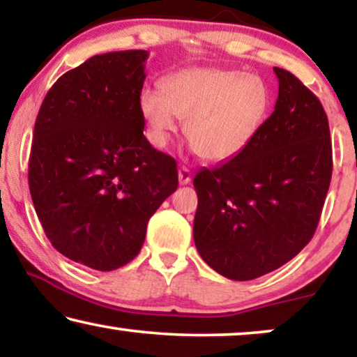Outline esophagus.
Returning a JSON list of instances; mask_svg holds the SVG:
<instances>
[{"label":"esophagus","mask_w":357,"mask_h":357,"mask_svg":"<svg viewBox=\"0 0 357 357\" xmlns=\"http://www.w3.org/2000/svg\"><path fill=\"white\" fill-rule=\"evenodd\" d=\"M192 180V170L188 167H180L178 169V182L180 185H188Z\"/></svg>","instance_id":"esophagus-1"}]
</instances>
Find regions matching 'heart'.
I'll list each match as a JSON object with an SVG mask.
<instances>
[{"mask_svg":"<svg viewBox=\"0 0 357 357\" xmlns=\"http://www.w3.org/2000/svg\"><path fill=\"white\" fill-rule=\"evenodd\" d=\"M271 105L266 82L257 75L222 68H190L165 76L160 92L144 91L141 115L151 141L165 146L185 120L183 131L199 158L222 162L255 139Z\"/></svg>","mask_w":357,"mask_h":357,"instance_id":"obj_1","label":"heart"}]
</instances>
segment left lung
<instances>
[{
  "label": "left lung",
  "mask_w": 357,
  "mask_h": 357,
  "mask_svg": "<svg viewBox=\"0 0 357 357\" xmlns=\"http://www.w3.org/2000/svg\"><path fill=\"white\" fill-rule=\"evenodd\" d=\"M275 73V112L255 139L193 180L195 245L214 271L234 281L278 270L310 242L331 180L324 107L292 73Z\"/></svg>",
  "instance_id": "1"
}]
</instances>
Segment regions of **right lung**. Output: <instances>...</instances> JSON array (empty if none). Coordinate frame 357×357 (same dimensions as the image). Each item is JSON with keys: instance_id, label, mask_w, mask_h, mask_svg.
Wrapping results in <instances>:
<instances>
[{"instance_id": "1", "label": "right lung", "mask_w": 357, "mask_h": 357, "mask_svg": "<svg viewBox=\"0 0 357 357\" xmlns=\"http://www.w3.org/2000/svg\"><path fill=\"white\" fill-rule=\"evenodd\" d=\"M146 50L96 55L68 71L38 110L29 188L61 255L112 271L138 255L153 214L178 187L174 158L146 136Z\"/></svg>"}]
</instances>
